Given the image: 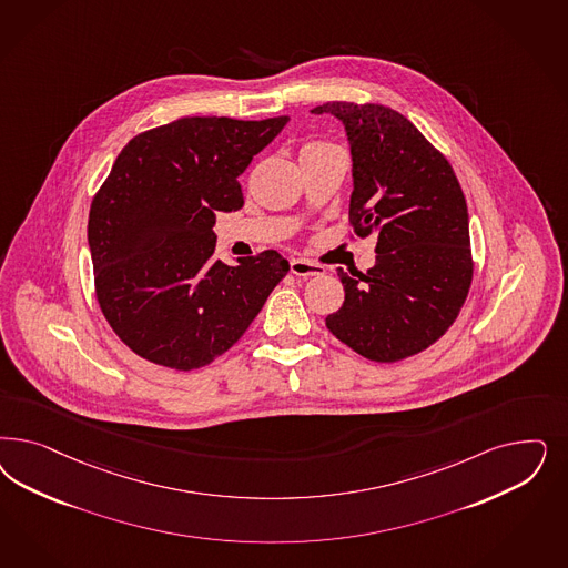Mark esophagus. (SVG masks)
I'll use <instances>...</instances> for the list:
<instances>
[{"label":"esophagus","instance_id":"esophagus-1","mask_svg":"<svg viewBox=\"0 0 568 568\" xmlns=\"http://www.w3.org/2000/svg\"><path fill=\"white\" fill-rule=\"evenodd\" d=\"M291 272H293L294 275H301V277H312V275L324 274V267L317 265V263L307 261V258H293V261H291Z\"/></svg>","mask_w":568,"mask_h":568}]
</instances>
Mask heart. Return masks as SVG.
Listing matches in <instances>:
<instances>
[{"instance_id": "1", "label": "heart", "mask_w": 568, "mask_h": 568, "mask_svg": "<svg viewBox=\"0 0 568 568\" xmlns=\"http://www.w3.org/2000/svg\"><path fill=\"white\" fill-rule=\"evenodd\" d=\"M334 144H329V142H310L307 146L303 148V150H317V148H332Z\"/></svg>"}]
</instances>
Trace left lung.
Wrapping results in <instances>:
<instances>
[{
  "instance_id": "8db88e82",
  "label": "left lung",
  "mask_w": 568,
  "mask_h": 568,
  "mask_svg": "<svg viewBox=\"0 0 568 568\" xmlns=\"http://www.w3.org/2000/svg\"><path fill=\"white\" fill-rule=\"evenodd\" d=\"M312 112L343 121L353 159L348 221L357 236H376L372 270H338L345 303L326 326L372 362H399L437 343L470 291L464 192L449 161L397 110L328 102Z\"/></svg>"
}]
</instances>
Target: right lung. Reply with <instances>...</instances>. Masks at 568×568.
Segmentation results:
<instances>
[{"label": "right lung", "instance_id": "1", "mask_svg": "<svg viewBox=\"0 0 568 568\" xmlns=\"http://www.w3.org/2000/svg\"><path fill=\"white\" fill-rule=\"evenodd\" d=\"M288 116H185L121 150L93 196V282L110 328L173 369L209 366L253 324L291 265L277 251L217 261V213L244 204L239 175Z\"/></svg>", "mask_w": 568, "mask_h": 568}]
</instances>
